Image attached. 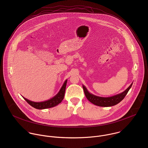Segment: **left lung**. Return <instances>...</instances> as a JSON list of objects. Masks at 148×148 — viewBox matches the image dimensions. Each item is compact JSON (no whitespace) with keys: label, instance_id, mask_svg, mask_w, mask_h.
Here are the masks:
<instances>
[{"label":"left lung","instance_id":"left-lung-1","mask_svg":"<svg viewBox=\"0 0 148 148\" xmlns=\"http://www.w3.org/2000/svg\"><path fill=\"white\" fill-rule=\"evenodd\" d=\"M132 84H133V83L129 85V86L125 90H124L122 93L111 96V97H100L90 93L84 85H83V88L85 95L86 99L90 103H92V104L96 106H99L108 107V106H115L119 104L120 101H121L127 95L128 91L131 88Z\"/></svg>","mask_w":148,"mask_h":148}]
</instances>
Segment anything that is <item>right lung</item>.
Returning a JSON list of instances; mask_svg holds the SVG:
<instances>
[{"label": "right lung", "instance_id": "1", "mask_svg": "<svg viewBox=\"0 0 148 148\" xmlns=\"http://www.w3.org/2000/svg\"><path fill=\"white\" fill-rule=\"evenodd\" d=\"M66 83H67V80H66L65 81L63 86H62L61 89H60L59 92L54 97L50 99L49 100H46L44 101L34 102V101H32L29 100H28L27 99H26L23 96L22 97L30 106H32V107H34L36 109H47V108H52V107H54V106L58 105L59 104H60L63 100Z\"/></svg>", "mask_w": 148, "mask_h": 148}]
</instances>
